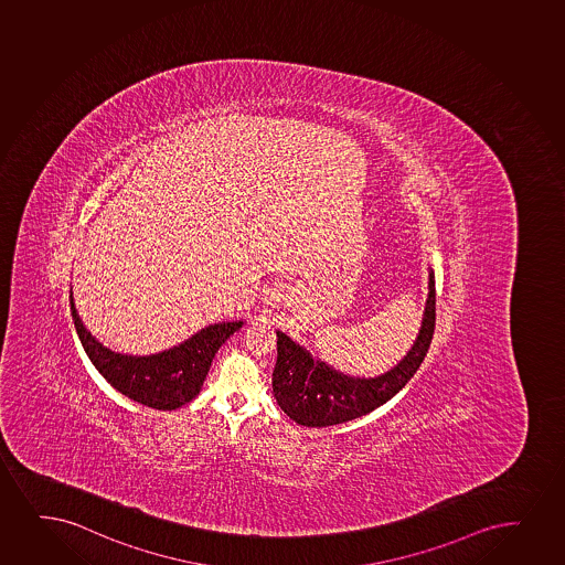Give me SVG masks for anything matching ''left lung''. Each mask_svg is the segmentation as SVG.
I'll return each instance as SVG.
<instances>
[{
  "mask_svg": "<svg viewBox=\"0 0 565 565\" xmlns=\"http://www.w3.org/2000/svg\"><path fill=\"white\" fill-rule=\"evenodd\" d=\"M429 292L415 345L392 371L376 379H351L313 361L309 351L277 330V364L273 393L279 407L294 422L308 428H324L371 413L415 376L426 358L436 330V279L429 273Z\"/></svg>",
  "mask_w": 565,
  "mask_h": 565,
  "instance_id": "obj_1",
  "label": "left lung"
}]
</instances>
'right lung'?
<instances>
[{
    "instance_id": "obj_1",
    "label": "right lung",
    "mask_w": 565,
    "mask_h": 565,
    "mask_svg": "<svg viewBox=\"0 0 565 565\" xmlns=\"http://www.w3.org/2000/svg\"><path fill=\"white\" fill-rule=\"evenodd\" d=\"M71 311L87 358L92 359L108 384L129 399L157 411H173L194 399L201 392L215 351L243 327L241 321L217 322L178 348L149 358H131L107 350L87 332L74 308L72 292Z\"/></svg>"
}]
</instances>
